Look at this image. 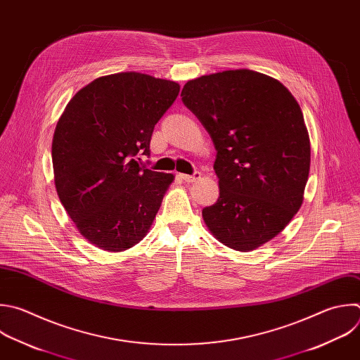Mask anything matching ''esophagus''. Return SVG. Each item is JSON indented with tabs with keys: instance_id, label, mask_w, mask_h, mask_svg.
Returning a JSON list of instances; mask_svg holds the SVG:
<instances>
[{
	"instance_id": "34e87169",
	"label": "esophagus",
	"mask_w": 360,
	"mask_h": 360,
	"mask_svg": "<svg viewBox=\"0 0 360 360\" xmlns=\"http://www.w3.org/2000/svg\"><path fill=\"white\" fill-rule=\"evenodd\" d=\"M181 176V179H184L185 182H195L196 179H199L200 178V172L199 171H195L192 175H186V174H181L179 175Z\"/></svg>"
}]
</instances>
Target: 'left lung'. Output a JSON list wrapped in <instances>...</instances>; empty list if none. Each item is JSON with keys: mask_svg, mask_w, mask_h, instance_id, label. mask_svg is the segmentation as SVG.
<instances>
[{"mask_svg": "<svg viewBox=\"0 0 360 360\" xmlns=\"http://www.w3.org/2000/svg\"><path fill=\"white\" fill-rule=\"evenodd\" d=\"M181 97L216 148L219 199L203 220L224 246L255 250L302 205L311 162L302 111L278 80L248 69L189 80Z\"/></svg>", "mask_w": 360, "mask_h": 360, "instance_id": "1", "label": "left lung"}]
</instances>
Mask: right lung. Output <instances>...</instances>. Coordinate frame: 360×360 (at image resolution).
Listing matches in <instances>:
<instances>
[{
  "label": "right lung",
  "mask_w": 360,
  "mask_h": 360,
  "mask_svg": "<svg viewBox=\"0 0 360 360\" xmlns=\"http://www.w3.org/2000/svg\"><path fill=\"white\" fill-rule=\"evenodd\" d=\"M179 84L127 72L80 89L59 118L52 164L59 199L91 245L108 252L133 248L147 234L172 174L148 169L155 124Z\"/></svg>",
  "instance_id": "add662e5"
}]
</instances>
